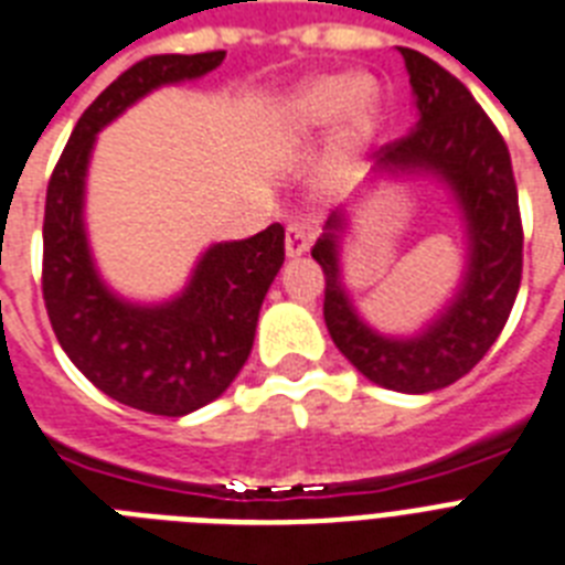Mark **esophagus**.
I'll return each mask as SVG.
<instances>
[{
    "label": "esophagus",
    "mask_w": 565,
    "mask_h": 565,
    "mask_svg": "<svg viewBox=\"0 0 565 565\" xmlns=\"http://www.w3.org/2000/svg\"><path fill=\"white\" fill-rule=\"evenodd\" d=\"M313 246V232L301 223H290L287 226V235H284V249H287V258H301Z\"/></svg>",
    "instance_id": "esophagus-1"
}]
</instances>
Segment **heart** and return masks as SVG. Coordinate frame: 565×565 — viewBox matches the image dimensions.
Here are the masks:
<instances>
[{
  "label": "heart",
  "instance_id": "1",
  "mask_svg": "<svg viewBox=\"0 0 565 565\" xmlns=\"http://www.w3.org/2000/svg\"><path fill=\"white\" fill-rule=\"evenodd\" d=\"M377 86L371 77L322 75L298 86L281 104V127L292 139H307L337 121V148H356L377 118Z\"/></svg>",
  "mask_w": 565,
  "mask_h": 565
}]
</instances>
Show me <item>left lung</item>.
<instances>
[{
    "mask_svg": "<svg viewBox=\"0 0 565 565\" xmlns=\"http://www.w3.org/2000/svg\"><path fill=\"white\" fill-rule=\"evenodd\" d=\"M415 92L417 121L374 153V177L426 173L449 188L465 228V273L456 296L415 337L371 328L342 284L345 209L316 241L324 273V324L362 377L392 392L426 394L473 369L505 328L522 278V220L511 153L484 109L458 77L415 49H401Z\"/></svg>",
    "mask_w": 565,
    "mask_h": 565,
    "instance_id": "left-lung-1",
    "label": "left lung"
}]
</instances>
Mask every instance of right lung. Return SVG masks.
<instances>
[{
  "mask_svg": "<svg viewBox=\"0 0 565 565\" xmlns=\"http://www.w3.org/2000/svg\"><path fill=\"white\" fill-rule=\"evenodd\" d=\"M223 57L156 54L127 68L75 124L45 194L43 298L54 337L92 386L150 415L182 417L232 386L284 264V226L214 243L179 296L139 305L109 290L95 267L84 220L86 173L109 121L159 86L209 75Z\"/></svg>",
  "mask_w": 565,
  "mask_h": 565,
  "instance_id": "add662e5",
  "label": "right lung"
}]
</instances>
